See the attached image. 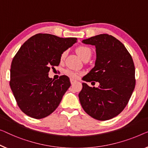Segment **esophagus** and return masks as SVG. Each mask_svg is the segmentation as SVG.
<instances>
[{"label":"esophagus","mask_w":148,"mask_h":148,"mask_svg":"<svg viewBox=\"0 0 148 148\" xmlns=\"http://www.w3.org/2000/svg\"><path fill=\"white\" fill-rule=\"evenodd\" d=\"M76 82V80H74V79H72V78L70 79V83H71V84H72V85H73L74 84L75 82Z\"/></svg>","instance_id":"1"}]
</instances>
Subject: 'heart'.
<instances>
[{
    "mask_svg": "<svg viewBox=\"0 0 148 148\" xmlns=\"http://www.w3.org/2000/svg\"><path fill=\"white\" fill-rule=\"evenodd\" d=\"M76 52L78 53V54L80 56V58L84 60V59L87 58H90L92 56V50L90 49V48L86 46H80L76 48ZM67 52L64 51L62 53L60 56V60H63L65 58L66 56ZM66 74L68 76H70V78H76L78 77V74L76 72H74L71 70H68L66 71Z\"/></svg>",
    "mask_w": 148,
    "mask_h": 148,
    "instance_id": "1",
    "label": "heart"
}]
</instances>
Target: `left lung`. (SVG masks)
I'll use <instances>...</instances> for the list:
<instances>
[{
  "label": "left lung",
  "mask_w": 148,
  "mask_h": 148,
  "mask_svg": "<svg viewBox=\"0 0 148 148\" xmlns=\"http://www.w3.org/2000/svg\"><path fill=\"white\" fill-rule=\"evenodd\" d=\"M96 46L95 66L84 80L98 82V88L82 83L79 93L82 107L96 120L105 121L118 116L128 103L136 86L133 59L124 45L115 37L99 34L83 40Z\"/></svg>",
  "instance_id": "8db88e82"
}]
</instances>
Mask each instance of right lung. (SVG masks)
<instances>
[{"label": "right lung", "instance_id": "add662e5", "mask_svg": "<svg viewBox=\"0 0 148 148\" xmlns=\"http://www.w3.org/2000/svg\"><path fill=\"white\" fill-rule=\"evenodd\" d=\"M76 42V38L39 33L21 46L11 63L10 86L26 115L42 119L58 108L71 85L70 79L63 75L54 80L48 72L59 65L62 53Z\"/></svg>", "mask_w": 148, "mask_h": 148}]
</instances>
